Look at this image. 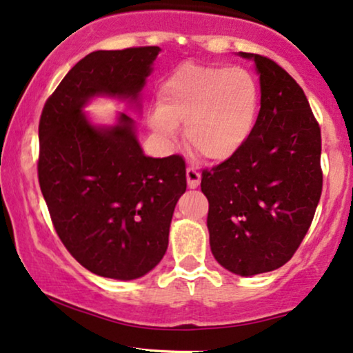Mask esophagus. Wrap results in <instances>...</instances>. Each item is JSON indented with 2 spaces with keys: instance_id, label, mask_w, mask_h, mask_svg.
<instances>
[{
  "instance_id": "obj_1",
  "label": "esophagus",
  "mask_w": 353,
  "mask_h": 353,
  "mask_svg": "<svg viewBox=\"0 0 353 353\" xmlns=\"http://www.w3.org/2000/svg\"><path fill=\"white\" fill-rule=\"evenodd\" d=\"M186 180H188V186L190 188H198L199 183H201V175H199L198 170H194L193 167L186 168Z\"/></svg>"
}]
</instances>
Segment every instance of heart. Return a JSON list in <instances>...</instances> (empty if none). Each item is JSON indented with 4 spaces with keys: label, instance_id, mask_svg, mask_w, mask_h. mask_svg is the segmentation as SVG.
I'll return each instance as SVG.
<instances>
[{
    "label": "heart",
    "instance_id": "heart-1",
    "mask_svg": "<svg viewBox=\"0 0 353 353\" xmlns=\"http://www.w3.org/2000/svg\"><path fill=\"white\" fill-rule=\"evenodd\" d=\"M159 108L150 128L165 142H175L176 125L186 141L212 162L236 157L259 123L260 86L242 67L185 63L159 85Z\"/></svg>",
    "mask_w": 353,
    "mask_h": 353
}]
</instances>
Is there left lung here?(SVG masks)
<instances>
[{
    "mask_svg": "<svg viewBox=\"0 0 353 353\" xmlns=\"http://www.w3.org/2000/svg\"><path fill=\"white\" fill-rule=\"evenodd\" d=\"M252 60L260 80L259 123L236 157L204 170L211 252L241 276L285 265L303 242L321 191V129L306 94L280 65Z\"/></svg>",
    "mask_w": 353,
    "mask_h": 353,
    "instance_id": "1",
    "label": "left lung"
}]
</instances>
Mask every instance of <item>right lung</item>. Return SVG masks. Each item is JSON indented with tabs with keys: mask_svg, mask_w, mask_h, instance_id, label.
<instances>
[{
	"mask_svg": "<svg viewBox=\"0 0 353 353\" xmlns=\"http://www.w3.org/2000/svg\"><path fill=\"white\" fill-rule=\"evenodd\" d=\"M160 50L91 52L60 81L39 123V183L57 234L78 263L112 280H137L163 259L186 191L185 160L143 154L125 112L97 124L85 108L108 98L141 111Z\"/></svg>",
	"mask_w": 353,
	"mask_h": 353,
	"instance_id": "obj_1",
	"label": "right lung"
}]
</instances>
